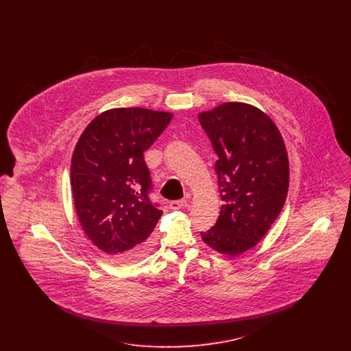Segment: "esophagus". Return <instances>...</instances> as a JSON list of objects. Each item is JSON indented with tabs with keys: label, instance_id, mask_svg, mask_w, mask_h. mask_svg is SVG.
Wrapping results in <instances>:
<instances>
[{
	"label": "esophagus",
	"instance_id": "34e87169",
	"mask_svg": "<svg viewBox=\"0 0 351 351\" xmlns=\"http://www.w3.org/2000/svg\"><path fill=\"white\" fill-rule=\"evenodd\" d=\"M184 206H186V200H173L169 202V208L176 210V209H183Z\"/></svg>",
	"mask_w": 351,
	"mask_h": 351
}]
</instances>
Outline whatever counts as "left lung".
<instances>
[{"mask_svg": "<svg viewBox=\"0 0 351 351\" xmlns=\"http://www.w3.org/2000/svg\"><path fill=\"white\" fill-rule=\"evenodd\" d=\"M218 159L215 165L223 201L215 226L201 237L221 254L254 247L280 215L289 167L283 138L263 112L243 102H225L199 114Z\"/></svg>", "mask_w": 351, "mask_h": 351, "instance_id": "obj_1", "label": "left lung"}]
</instances>
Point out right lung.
<instances>
[{
    "instance_id": "right-lung-1",
    "label": "right lung",
    "mask_w": 351,
    "mask_h": 351,
    "mask_svg": "<svg viewBox=\"0 0 351 351\" xmlns=\"http://www.w3.org/2000/svg\"><path fill=\"white\" fill-rule=\"evenodd\" d=\"M172 119L143 108L110 109L84 130L71 163V186L84 232L100 250L122 262L146 254L162 210L152 202L143 159Z\"/></svg>"
}]
</instances>
